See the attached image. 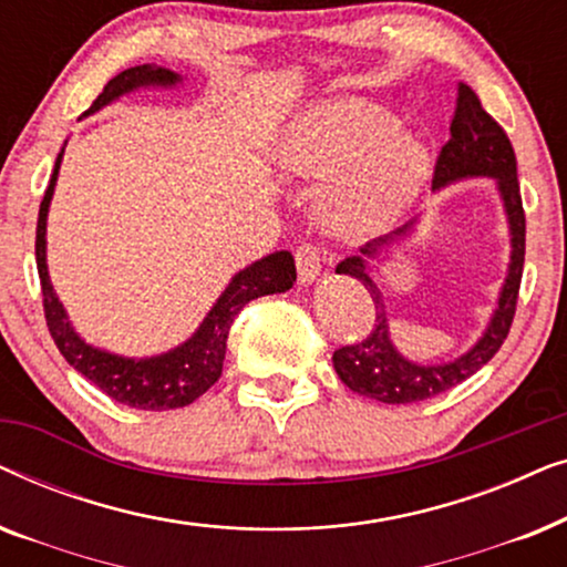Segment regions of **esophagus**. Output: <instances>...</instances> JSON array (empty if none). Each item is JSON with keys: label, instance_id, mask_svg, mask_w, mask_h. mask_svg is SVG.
Wrapping results in <instances>:
<instances>
[{"label": "esophagus", "instance_id": "1", "mask_svg": "<svg viewBox=\"0 0 567 567\" xmlns=\"http://www.w3.org/2000/svg\"><path fill=\"white\" fill-rule=\"evenodd\" d=\"M322 250L312 243H305L297 247L293 252V260H297V270H299V281L301 284H312L322 270Z\"/></svg>", "mask_w": 567, "mask_h": 567}]
</instances>
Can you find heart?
Instances as JSON below:
<instances>
[{"mask_svg": "<svg viewBox=\"0 0 567 567\" xmlns=\"http://www.w3.org/2000/svg\"><path fill=\"white\" fill-rule=\"evenodd\" d=\"M276 162L299 181H332L324 221L340 235H371L400 219L429 181V154L402 138L384 107L359 97L307 107L276 142Z\"/></svg>", "mask_w": 567, "mask_h": 567, "instance_id": "obj_1", "label": "heart"}]
</instances>
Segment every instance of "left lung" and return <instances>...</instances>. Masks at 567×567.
<instances>
[{"instance_id": "left-lung-1", "label": "left lung", "mask_w": 567, "mask_h": 567, "mask_svg": "<svg viewBox=\"0 0 567 567\" xmlns=\"http://www.w3.org/2000/svg\"><path fill=\"white\" fill-rule=\"evenodd\" d=\"M449 131H452V136L441 146L436 167H433V188H444V185L464 181V177H493L495 185H498L503 206H506L511 229L508 276L498 297V309H495L491 324H487V330L477 340L475 348H470L467 353L454 359L452 363L417 367V363L408 361L405 355H400L398 348L392 346L382 291L377 289L374 278L369 276V260L377 258L394 239L405 237L415 221L394 229L392 235H384L374 239V243L363 245L361 255H351V258L338 262L336 274L355 278L371 293L377 320L361 343L343 346L332 353V367H336L340 382L346 386H351L353 392L363 394V398L386 402V405H408V402L431 400L475 374L477 369H483L498 353L503 340L508 338L511 322H514L516 315L518 286H522L524 274L526 216L522 206V190H518L514 146H511L501 123L491 113H485L475 90L467 87L464 82H460V92H456L454 118Z\"/></svg>"}]
</instances>
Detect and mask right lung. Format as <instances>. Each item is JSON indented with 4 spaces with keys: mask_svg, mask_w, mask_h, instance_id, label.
<instances>
[{
    "mask_svg": "<svg viewBox=\"0 0 567 567\" xmlns=\"http://www.w3.org/2000/svg\"><path fill=\"white\" fill-rule=\"evenodd\" d=\"M177 82H181V74L169 72L165 66H131L126 72L115 74L95 97V103L82 115H92L100 107H105L107 103L138 87H175ZM61 157H64V150L59 152L51 183L43 193L35 229V262L38 276H41L45 324H49L53 343H56L61 355L69 361V367H74L82 377H87L92 384L100 386L107 398L121 402V405L136 410H175L190 405L193 400L200 398L221 377L229 328L247 301L268 297V293L289 291L293 281H297V266H293L291 252L281 250L266 255V258L255 260L252 266L239 270L221 297L216 299V305L206 315V320L200 322V328L193 332V338L177 346L175 351L152 355V359H123V355L100 351V348L84 343L74 332L51 286L49 266H45V216H49Z\"/></svg>",
    "mask_w": 567,
    "mask_h": 567,
    "instance_id": "obj_1",
    "label": "right lung"
}]
</instances>
